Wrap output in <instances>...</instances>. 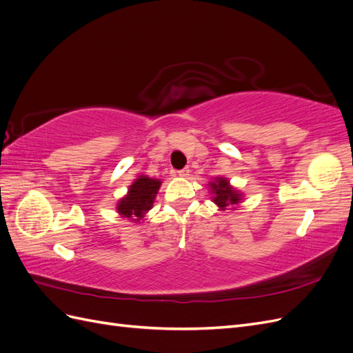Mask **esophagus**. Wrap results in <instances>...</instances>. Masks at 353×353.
Returning <instances> with one entry per match:
<instances>
[{"label": "esophagus", "instance_id": "obj_1", "mask_svg": "<svg viewBox=\"0 0 353 353\" xmlns=\"http://www.w3.org/2000/svg\"><path fill=\"white\" fill-rule=\"evenodd\" d=\"M178 175H179V176H183V178H187V176L190 175V169H188V168H185V169H181V170H178Z\"/></svg>", "mask_w": 353, "mask_h": 353}]
</instances>
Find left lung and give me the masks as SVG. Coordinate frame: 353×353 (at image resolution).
<instances>
[{
  "label": "left lung",
  "instance_id": "left-lung-1",
  "mask_svg": "<svg viewBox=\"0 0 353 353\" xmlns=\"http://www.w3.org/2000/svg\"><path fill=\"white\" fill-rule=\"evenodd\" d=\"M208 185L212 194V201L219 208V210H236L243 201L241 191L232 187L230 179L225 176H215L212 181H209Z\"/></svg>",
  "mask_w": 353,
  "mask_h": 353
}]
</instances>
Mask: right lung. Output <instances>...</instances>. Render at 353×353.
Masks as SVG:
<instances>
[{
	"label": "right lung",
	"instance_id": "1",
	"mask_svg": "<svg viewBox=\"0 0 353 353\" xmlns=\"http://www.w3.org/2000/svg\"><path fill=\"white\" fill-rule=\"evenodd\" d=\"M162 185V181L140 175L128 187V193L119 199L116 210L121 218L130 219L134 223L141 222L145 213L153 208L157 191Z\"/></svg>",
	"mask_w": 353,
	"mask_h": 353
}]
</instances>
